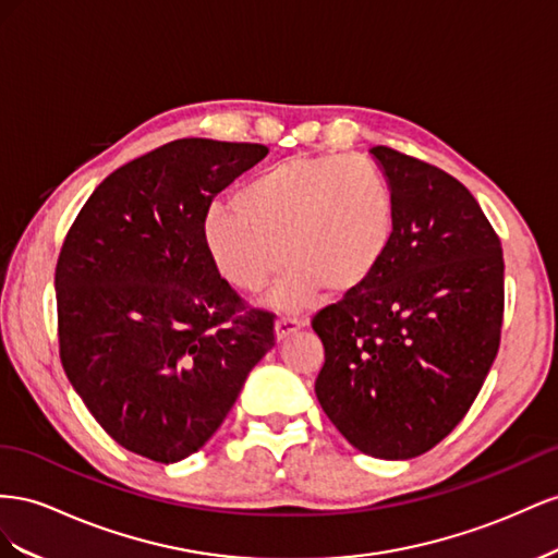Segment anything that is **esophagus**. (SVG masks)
<instances>
[{"instance_id":"obj_1","label":"esophagus","mask_w":558,"mask_h":558,"mask_svg":"<svg viewBox=\"0 0 558 558\" xmlns=\"http://www.w3.org/2000/svg\"><path fill=\"white\" fill-rule=\"evenodd\" d=\"M301 327H304V323L296 320L294 315H280L278 320H276V337H278V341H284L288 337H292V333L296 329H301Z\"/></svg>"}]
</instances>
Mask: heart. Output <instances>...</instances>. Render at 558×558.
<instances>
[{
    "mask_svg": "<svg viewBox=\"0 0 558 558\" xmlns=\"http://www.w3.org/2000/svg\"><path fill=\"white\" fill-rule=\"evenodd\" d=\"M397 233L386 172L360 156H296L243 184L233 210L213 208L203 238L213 264L241 292H259L284 266L278 301L306 306L355 294L384 266Z\"/></svg>",
    "mask_w": 558,
    "mask_h": 558,
    "instance_id": "b5f03b06",
    "label": "heart"
}]
</instances>
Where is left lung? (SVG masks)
I'll list each match as a JSON object with an SVG mask.
<instances>
[{
	"label": "left lung",
	"mask_w": 558,
	"mask_h": 558,
	"mask_svg": "<svg viewBox=\"0 0 558 558\" xmlns=\"http://www.w3.org/2000/svg\"><path fill=\"white\" fill-rule=\"evenodd\" d=\"M397 198L395 243L355 294L313 315L315 395L362 453L416 458L465 418L500 348L505 262L496 229L449 172L369 149Z\"/></svg>",
	"instance_id": "1"
}]
</instances>
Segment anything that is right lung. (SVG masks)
I'll use <instances>...</instances> for the list:
<instances>
[{"instance_id": "1", "label": "right lung", "mask_w": 558, "mask_h": 558, "mask_svg": "<svg viewBox=\"0 0 558 558\" xmlns=\"http://www.w3.org/2000/svg\"><path fill=\"white\" fill-rule=\"evenodd\" d=\"M266 154L168 142L105 178L60 247L62 369L105 433L156 463L198 451L276 345V315L219 276L203 238L215 196Z\"/></svg>"}]
</instances>
